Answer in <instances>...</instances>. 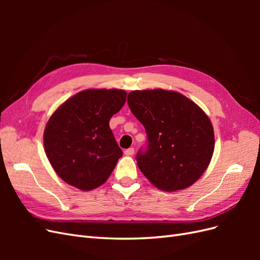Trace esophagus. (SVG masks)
<instances>
[{
    "mask_svg": "<svg viewBox=\"0 0 260 260\" xmlns=\"http://www.w3.org/2000/svg\"><path fill=\"white\" fill-rule=\"evenodd\" d=\"M133 154H135V148H133V147H130V148L125 149V151H124V155H127V156H131Z\"/></svg>",
    "mask_w": 260,
    "mask_h": 260,
    "instance_id": "obj_1",
    "label": "esophagus"
}]
</instances>
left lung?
Listing matches in <instances>:
<instances>
[{"label":"left lung","instance_id":"8db88e82","mask_svg":"<svg viewBox=\"0 0 260 260\" xmlns=\"http://www.w3.org/2000/svg\"><path fill=\"white\" fill-rule=\"evenodd\" d=\"M128 105L144 125L147 146L137 161L157 188L183 190L198 181L214 154V128L193 101L176 91H131Z\"/></svg>","mask_w":260,"mask_h":260}]
</instances>
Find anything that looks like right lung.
Instances as JSON below:
<instances>
[{"label": "right lung", "instance_id": "right-lung-1", "mask_svg": "<svg viewBox=\"0 0 260 260\" xmlns=\"http://www.w3.org/2000/svg\"><path fill=\"white\" fill-rule=\"evenodd\" d=\"M117 89H88L75 94L53 113L45 125V154L58 177L82 191L105 183L122 151L109 128L125 103Z\"/></svg>", "mask_w": 260, "mask_h": 260}]
</instances>
